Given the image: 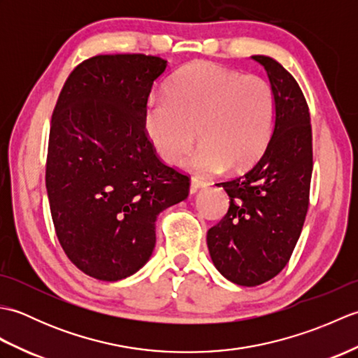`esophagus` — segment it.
<instances>
[{
	"instance_id": "esophagus-1",
	"label": "esophagus",
	"mask_w": 358,
	"mask_h": 358,
	"mask_svg": "<svg viewBox=\"0 0 358 358\" xmlns=\"http://www.w3.org/2000/svg\"><path fill=\"white\" fill-rule=\"evenodd\" d=\"M208 186H209L208 181L199 180V178H192L191 180V194H195L196 191H200V189H204V187H208Z\"/></svg>"
}]
</instances>
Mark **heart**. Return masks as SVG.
Here are the masks:
<instances>
[{"mask_svg":"<svg viewBox=\"0 0 358 358\" xmlns=\"http://www.w3.org/2000/svg\"><path fill=\"white\" fill-rule=\"evenodd\" d=\"M273 120L275 95L264 78L195 62L167 81L164 96L149 100L144 131L163 162L180 164L194 148L196 128L201 146L189 167L217 173L254 163L268 146Z\"/></svg>","mask_w":358,"mask_h":358,"instance_id":"obj_1","label":"heart"}]
</instances>
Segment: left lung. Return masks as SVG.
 <instances>
[{
    "label": "left lung",
    "instance_id": "obj_1",
    "mask_svg": "<svg viewBox=\"0 0 358 358\" xmlns=\"http://www.w3.org/2000/svg\"><path fill=\"white\" fill-rule=\"evenodd\" d=\"M260 63L275 95V120L268 146L250 169L224 183L229 210L208 231L212 263L240 286H258L287 264L300 238L313 177V129L299 83L277 59Z\"/></svg>",
    "mask_w": 358,
    "mask_h": 358
}]
</instances>
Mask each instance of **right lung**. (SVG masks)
<instances>
[{
    "label": "right lung",
    "instance_id": "add662e5",
    "mask_svg": "<svg viewBox=\"0 0 358 358\" xmlns=\"http://www.w3.org/2000/svg\"><path fill=\"white\" fill-rule=\"evenodd\" d=\"M167 62L96 55L66 80L52 115L45 189L57 237L89 277L138 272L159 212L187 199L189 178L163 164L144 134L148 98Z\"/></svg>",
    "mask_w": 358,
    "mask_h": 358
}]
</instances>
